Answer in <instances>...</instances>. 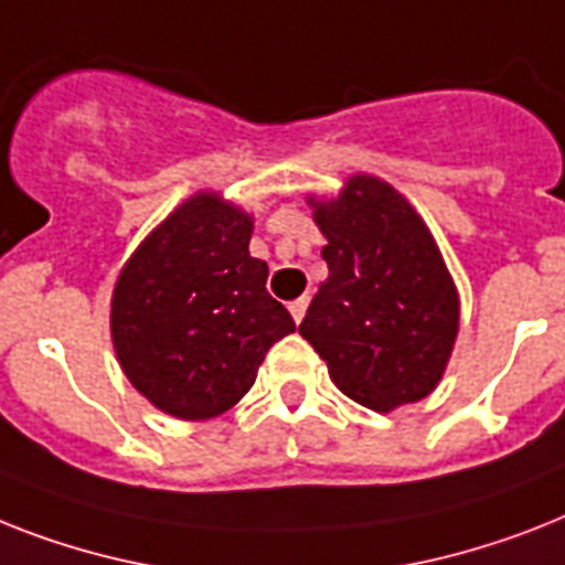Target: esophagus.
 I'll return each mask as SVG.
<instances>
[{
	"label": "esophagus",
	"instance_id": "1",
	"mask_svg": "<svg viewBox=\"0 0 565 565\" xmlns=\"http://www.w3.org/2000/svg\"><path fill=\"white\" fill-rule=\"evenodd\" d=\"M307 305H310V298H307V296H301V298H296V301H290V313H292V319H296V322H301V319H305Z\"/></svg>",
	"mask_w": 565,
	"mask_h": 565
}]
</instances>
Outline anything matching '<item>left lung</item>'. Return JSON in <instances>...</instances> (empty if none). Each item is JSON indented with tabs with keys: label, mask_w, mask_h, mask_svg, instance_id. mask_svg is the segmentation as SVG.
I'll use <instances>...</instances> for the list:
<instances>
[{
	"label": "left lung",
	"mask_w": 565,
	"mask_h": 565,
	"mask_svg": "<svg viewBox=\"0 0 565 565\" xmlns=\"http://www.w3.org/2000/svg\"><path fill=\"white\" fill-rule=\"evenodd\" d=\"M310 205L328 237V281L298 333L360 406L392 412L424 401L458 333V290L433 232L406 196L369 173Z\"/></svg>",
	"instance_id": "8db88e82"
}]
</instances>
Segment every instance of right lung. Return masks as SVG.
<instances>
[{
	"mask_svg": "<svg viewBox=\"0 0 565 565\" xmlns=\"http://www.w3.org/2000/svg\"><path fill=\"white\" fill-rule=\"evenodd\" d=\"M252 217L200 191L118 275L109 330L136 392L179 420H209L249 392L269 348L296 330L249 255Z\"/></svg>",
	"mask_w": 565,
	"mask_h": 565,
	"instance_id": "obj_1",
	"label": "right lung"
}]
</instances>
